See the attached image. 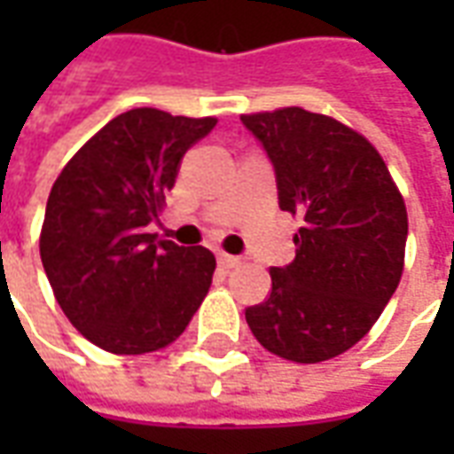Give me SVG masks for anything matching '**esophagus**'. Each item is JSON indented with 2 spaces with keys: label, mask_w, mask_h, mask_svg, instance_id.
Instances as JSON below:
<instances>
[{
  "label": "esophagus",
  "mask_w": 454,
  "mask_h": 454,
  "mask_svg": "<svg viewBox=\"0 0 454 454\" xmlns=\"http://www.w3.org/2000/svg\"><path fill=\"white\" fill-rule=\"evenodd\" d=\"M240 260L236 255H228V253H218V265L223 267V270H231V267H236Z\"/></svg>",
  "instance_id": "obj_1"
}]
</instances>
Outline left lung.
I'll use <instances>...</instances> for the list:
<instances>
[{
    "label": "left lung",
    "instance_id": "obj_1",
    "mask_svg": "<svg viewBox=\"0 0 454 454\" xmlns=\"http://www.w3.org/2000/svg\"><path fill=\"white\" fill-rule=\"evenodd\" d=\"M240 121L275 165L282 211L304 216L294 262L270 270L272 289L247 306V325L282 360L338 357L370 333L399 286L403 197L377 148L333 116L282 106Z\"/></svg>",
    "mask_w": 454,
    "mask_h": 454
}]
</instances>
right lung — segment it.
<instances>
[{"instance_id": "right-lung-1", "label": "right lung", "mask_w": 454, "mask_h": 454, "mask_svg": "<svg viewBox=\"0 0 454 454\" xmlns=\"http://www.w3.org/2000/svg\"><path fill=\"white\" fill-rule=\"evenodd\" d=\"M214 126V116L130 109L97 130L55 179L41 262L67 321L97 348L162 350L208 294L214 253L158 240L145 226L165 207L179 160Z\"/></svg>"}]
</instances>
